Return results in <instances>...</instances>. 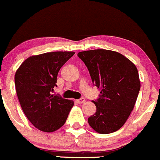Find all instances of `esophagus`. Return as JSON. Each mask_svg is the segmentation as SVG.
I'll list each match as a JSON object with an SVG mask.
<instances>
[{"label": "esophagus", "instance_id": "1", "mask_svg": "<svg viewBox=\"0 0 160 160\" xmlns=\"http://www.w3.org/2000/svg\"><path fill=\"white\" fill-rule=\"evenodd\" d=\"M77 102H78L79 104H82V103L85 102V99L84 98H79V99L77 100Z\"/></svg>", "mask_w": 160, "mask_h": 160}]
</instances>
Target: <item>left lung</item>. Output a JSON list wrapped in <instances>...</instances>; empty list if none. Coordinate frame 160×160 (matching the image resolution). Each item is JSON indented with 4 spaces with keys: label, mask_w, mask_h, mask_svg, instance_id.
<instances>
[{
    "label": "left lung",
    "mask_w": 160,
    "mask_h": 160,
    "mask_svg": "<svg viewBox=\"0 0 160 160\" xmlns=\"http://www.w3.org/2000/svg\"><path fill=\"white\" fill-rule=\"evenodd\" d=\"M78 56L101 90L98 99L93 101L96 112L88 118V124L100 134L114 132L125 124L136 104L140 89L137 68L114 51L95 49L78 52Z\"/></svg>",
    "instance_id": "8db88e82"
}]
</instances>
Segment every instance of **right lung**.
Returning <instances> with one entry per match:
<instances>
[{"label": "right lung", "instance_id": "1", "mask_svg": "<svg viewBox=\"0 0 160 160\" xmlns=\"http://www.w3.org/2000/svg\"><path fill=\"white\" fill-rule=\"evenodd\" d=\"M74 52L33 55L22 62L14 76L16 92L23 112L33 126L45 132L60 129L74 105L72 100L52 95L57 76Z\"/></svg>", "mask_w": 160, "mask_h": 160}]
</instances>
